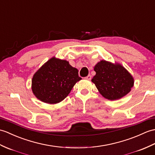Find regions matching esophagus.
Listing matches in <instances>:
<instances>
[{"label": "esophagus", "instance_id": "esophagus-1", "mask_svg": "<svg viewBox=\"0 0 155 155\" xmlns=\"http://www.w3.org/2000/svg\"><path fill=\"white\" fill-rule=\"evenodd\" d=\"M91 74H88L87 77H86L84 78L85 79H86V80H88V81H90V80H91Z\"/></svg>", "mask_w": 155, "mask_h": 155}]
</instances>
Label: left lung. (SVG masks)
<instances>
[{"mask_svg": "<svg viewBox=\"0 0 155 155\" xmlns=\"http://www.w3.org/2000/svg\"><path fill=\"white\" fill-rule=\"evenodd\" d=\"M95 76L92 79L104 98L116 100L123 98L131 91L134 78L120 63L101 60L96 64Z\"/></svg>", "mask_w": 155, "mask_h": 155, "instance_id": "obj_1", "label": "left lung"}]
</instances>
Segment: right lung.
<instances>
[{"label": "right lung", "instance_id": "obj_1", "mask_svg": "<svg viewBox=\"0 0 155 155\" xmlns=\"http://www.w3.org/2000/svg\"><path fill=\"white\" fill-rule=\"evenodd\" d=\"M81 79L69 61L53 57L34 74L31 91L40 101L55 104L63 101Z\"/></svg>", "mask_w": 155, "mask_h": 155}]
</instances>
